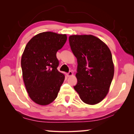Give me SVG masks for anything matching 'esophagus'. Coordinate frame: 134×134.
<instances>
[{
  "mask_svg": "<svg viewBox=\"0 0 134 134\" xmlns=\"http://www.w3.org/2000/svg\"><path fill=\"white\" fill-rule=\"evenodd\" d=\"M67 75L68 77H70V76H72V72L71 71H70L67 74Z\"/></svg>",
  "mask_w": 134,
  "mask_h": 134,
  "instance_id": "obj_1",
  "label": "esophagus"
}]
</instances>
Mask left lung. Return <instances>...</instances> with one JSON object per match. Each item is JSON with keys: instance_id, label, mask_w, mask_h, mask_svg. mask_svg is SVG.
Instances as JSON below:
<instances>
[{"instance_id": "1", "label": "left lung", "mask_w": 134, "mask_h": 134, "mask_svg": "<svg viewBox=\"0 0 134 134\" xmlns=\"http://www.w3.org/2000/svg\"><path fill=\"white\" fill-rule=\"evenodd\" d=\"M69 44L77 61V83L74 89L83 102L99 103L107 95L114 75L109 48L93 35H71Z\"/></svg>"}]
</instances>
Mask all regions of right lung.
I'll list each match as a JSON object with an SVG mask.
<instances>
[{
  "mask_svg": "<svg viewBox=\"0 0 134 134\" xmlns=\"http://www.w3.org/2000/svg\"><path fill=\"white\" fill-rule=\"evenodd\" d=\"M66 41V35L45 32L34 36L24 49L21 68L25 86L30 98L38 105L54 101L64 80V74L57 70L56 53Z\"/></svg>",
  "mask_w": 134,
  "mask_h": 134,
  "instance_id": "right-lung-1",
  "label": "right lung"
}]
</instances>
